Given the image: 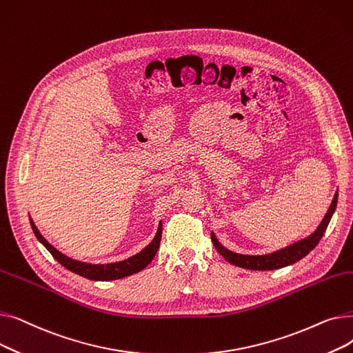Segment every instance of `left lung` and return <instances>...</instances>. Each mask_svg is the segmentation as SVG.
Masks as SVG:
<instances>
[{
	"instance_id": "8db88e82",
	"label": "left lung",
	"mask_w": 353,
	"mask_h": 353,
	"mask_svg": "<svg viewBox=\"0 0 353 353\" xmlns=\"http://www.w3.org/2000/svg\"><path fill=\"white\" fill-rule=\"evenodd\" d=\"M336 203H338V192L335 193V197H333L330 208L327 210V213L325 214L323 220L321 221V225L318 226V229L314 230L310 236H307L303 240H299L285 249H281L277 252L269 253V254H262V256H250V254H239V253H233L230 250H228L225 246H221L219 243V240L216 239L214 233H212V242L214 245V248L217 249V252L223 256L226 261L234 266L243 268V269H250V270H273V269H281L289 265H293L301 259H303L306 254H309L310 250H313L314 248L318 246L319 240L322 239L323 233L327 229L329 221L335 213L336 209Z\"/></svg>"
}]
</instances>
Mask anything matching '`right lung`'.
I'll use <instances>...</instances> for the list:
<instances>
[{"instance_id":"right-lung-1","label":"right lung","mask_w":353,"mask_h":353,"mask_svg":"<svg viewBox=\"0 0 353 353\" xmlns=\"http://www.w3.org/2000/svg\"><path fill=\"white\" fill-rule=\"evenodd\" d=\"M30 223H31L35 237L39 239L40 242L44 245V248L52 254L55 261L61 263L70 272H74L83 277H87V279H90V281H103V282L104 281H116V279H121V277H125V276H130V274L143 270L148 263L153 261V257L156 256V253L160 248V240H161V221H160L157 233H156L154 239L152 240V243L147 245L140 253L128 257L127 261H121V262H116V263L91 265V263H85V262H80V261H74V259L59 252L57 249L47 242L44 236L40 233V230L37 229V226L34 225L31 217H30Z\"/></svg>"}]
</instances>
